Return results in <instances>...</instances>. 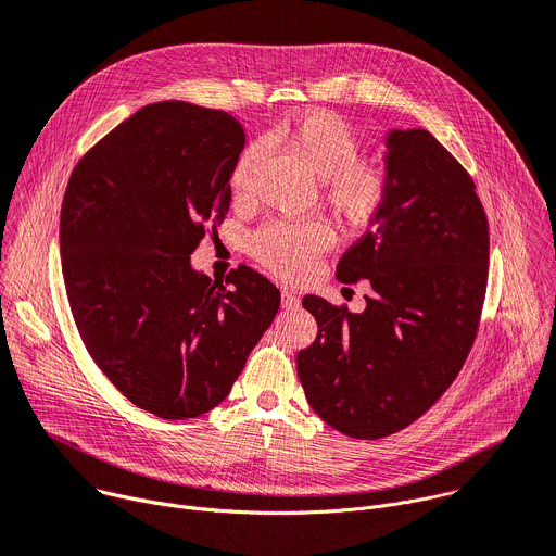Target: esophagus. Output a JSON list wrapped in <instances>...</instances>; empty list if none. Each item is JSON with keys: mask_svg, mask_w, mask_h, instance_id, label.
<instances>
[{"mask_svg": "<svg viewBox=\"0 0 556 556\" xmlns=\"http://www.w3.org/2000/svg\"><path fill=\"white\" fill-rule=\"evenodd\" d=\"M281 306H283L286 311H294V308H299V296H296L292 290L283 288V290H281Z\"/></svg>", "mask_w": 556, "mask_h": 556, "instance_id": "1", "label": "esophagus"}]
</instances>
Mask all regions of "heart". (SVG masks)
<instances>
[{"instance_id":"1","label":"heart","mask_w":556,"mask_h":556,"mask_svg":"<svg viewBox=\"0 0 556 556\" xmlns=\"http://www.w3.org/2000/svg\"><path fill=\"white\" fill-rule=\"evenodd\" d=\"M277 139L313 177L321 179V194L339 224L362 230L386 208L394 175L377 157L359 155V137L339 115L311 111L277 128ZM257 150L245 148L237 160L230 188L237 199L248 192L250 166ZM332 232L324 222H268L250 237V252L264 268L299 279L311 273L321 252L328 250Z\"/></svg>"}]
</instances>
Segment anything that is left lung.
Here are the masks:
<instances>
[{"label":"left lung","mask_w":556,"mask_h":556,"mask_svg":"<svg viewBox=\"0 0 556 556\" xmlns=\"http://www.w3.org/2000/svg\"><path fill=\"white\" fill-rule=\"evenodd\" d=\"M386 143L392 194L337 266L341 283L368 279L366 311L304 296L319 332L296 355L311 408L355 439L434 406L470 355L488 286V217L468 170L424 128Z\"/></svg>","instance_id":"left-lung-1"}]
</instances>
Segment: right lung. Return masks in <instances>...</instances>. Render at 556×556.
Returning <instances> with one entry per match:
<instances>
[{
	"label": "right lung",
	"mask_w": 556,
	"mask_h": 556,
	"mask_svg": "<svg viewBox=\"0 0 556 556\" xmlns=\"http://www.w3.org/2000/svg\"><path fill=\"white\" fill-rule=\"evenodd\" d=\"M245 143L226 111L160 102L99 139L66 186L60 245L88 355L137 408L192 419L228 396L281 294L239 266L226 286L190 266L230 208Z\"/></svg>",
	"instance_id": "1"
}]
</instances>
